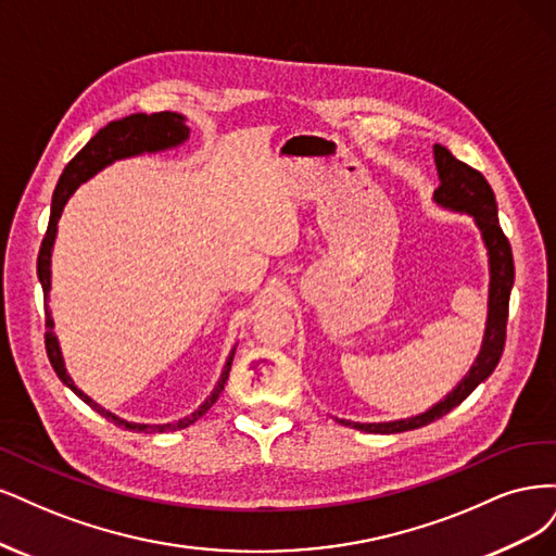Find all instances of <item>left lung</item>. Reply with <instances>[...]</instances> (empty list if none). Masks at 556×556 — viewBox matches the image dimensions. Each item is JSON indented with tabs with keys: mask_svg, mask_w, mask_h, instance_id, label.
Segmentation results:
<instances>
[{
	"mask_svg": "<svg viewBox=\"0 0 556 556\" xmlns=\"http://www.w3.org/2000/svg\"><path fill=\"white\" fill-rule=\"evenodd\" d=\"M434 161L439 170V189L434 191V201L447 210L467 212L476 219V226L480 228L482 242L488 247L490 256V314H488V328L485 337H482V349L476 357L471 371L464 376L459 386L434 404L425 414L406 420H392V422H351L339 420L346 427L361 429V432L369 434H397L408 432V429H418L429 422L439 420L441 416L451 414L455 406H459L476 390L478 383H482L494 371V367L501 361L506 344V326H508V302H510V289L515 281V265H513V252L510 242L504 236V230L498 226L496 214V199L494 191L488 185L480 170L464 164V161L455 159L443 146H434Z\"/></svg>",
	"mask_w": 556,
	"mask_h": 556,
	"instance_id": "1",
	"label": "left lung"
}]
</instances>
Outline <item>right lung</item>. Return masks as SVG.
<instances>
[{
	"label": "right lung",
	"mask_w": 556,
	"mask_h": 556,
	"mask_svg": "<svg viewBox=\"0 0 556 556\" xmlns=\"http://www.w3.org/2000/svg\"><path fill=\"white\" fill-rule=\"evenodd\" d=\"M187 138H189V127L185 124L182 115L170 113V111L152 113V115L136 113V115H129V117H124V119L111 122L109 127H103L74 159L68 161L62 177H60V182L55 187V193H52L50 222H48V230H46V238L41 242L39 261H37V273H39V281L43 286V300L46 302L50 300L48 293H50V256H52V244H55L58 222L62 217V210H64L66 201L71 199V193H74L85 180H89V177H92L94 173H99L105 166H111L113 161H117V159L136 156V154H142V152L168 150V148L180 146V142H185ZM52 326H55V324H52L50 312L46 307V353H48V361H50L52 369H55V374L60 376V381L64 386H68L71 390H74L85 404L92 406L97 414H101L105 420H113L117 427H124V429H134V432H175V429H185V427H189V425H193L195 420H199L201 416H205L207 408L214 402H217L219 395H222V390H224L226 379H228L230 365H232V353H236V349H232L230 357H228L226 365H224V371H222V379H219L217 388L212 390V395L199 408H195L191 416L177 420V422H166V425H140V422H127V420L113 416L111 410L101 408L97 402L89 400L83 390L76 388V383L71 381V376L64 369L62 351H60L55 332H52Z\"/></svg>",
	"instance_id": "obj_1"
}]
</instances>
